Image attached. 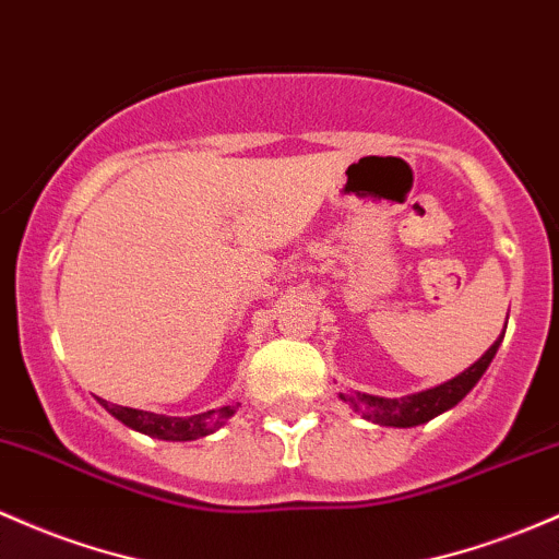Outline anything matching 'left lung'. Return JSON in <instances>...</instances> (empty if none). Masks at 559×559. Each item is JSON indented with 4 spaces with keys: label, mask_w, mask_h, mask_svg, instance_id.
Listing matches in <instances>:
<instances>
[{
    "label": "left lung",
    "mask_w": 559,
    "mask_h": 559,
    "mask_svg": "<svg viewBox=\"0 0 559 559\" xmlns=\"http://www.w3.org/2000/svg\"><path fill=\"white\" fill-rule=\"evenodd\" d=\"M501 340L493 342L486 349L480 360L464 369L459 377L449 379V382L438 384V388H429L421 392H414V395L406 397H382V395H369V392H358V390H349V392H340L342 401L347 403L349 408L358 411L364 419L373 421L379 427H416V425H425V421L435 419V416L445 414V411L456 406L462 397H467V392L480 382V377L486 373V369L493 360L496 349H499Z\"/></svg>",
    "instance_id": "8db88e82"
}]
</instances>
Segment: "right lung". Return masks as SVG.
<instances>
[{
	"instance_id": "add662e5",
	"label": "right lung",
	"mask_w": 559,
	"mask_h": 559,
	"mask_svg": "<svg viewBox=\"0 0 559 559\" xmlns=\"http://www.w3.org/2000/svg\"><path fill=\"white\" fill-rule=\"evenodd\" d=\"M103 408L108 411L110 416L127 425L130 429H138V432L151 435V438L158 440H175V443H186V440H199L206 438V435L217 432L225 421L236 414V406H219L212 411H204V414L193 416H167V414H153V411H140L130 406H116V403L100 401Z\"/></svg>"
}]
</instances>
